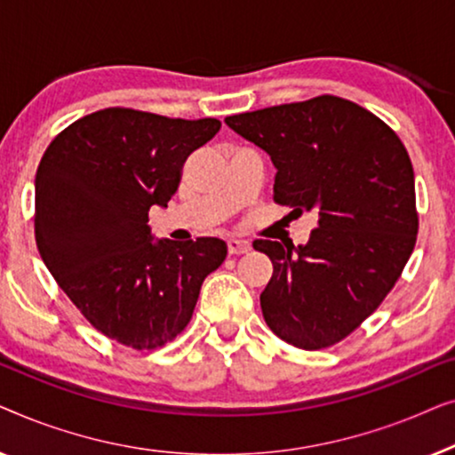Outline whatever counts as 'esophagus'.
I'll return each mask as SVG.
<instances>
[{
  "instance_id": "1",
  "label": "esophagus",
  "mask_w": 455,
  "mask_h": 455,
  "mask_svg": "<svg viewBox=\"0 0 455 455\" xmlns=\"http://www.w3.org/2000/svg\"><path fill=\"white\" fill-rule=\"evenodd\" d=\"M248 251H251V242L238 240V238H229L228 240V252L229 254H244Z\"/></svg>"
}]
</instances>
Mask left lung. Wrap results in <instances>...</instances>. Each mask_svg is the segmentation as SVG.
I'll use <instances>...</instances> for the list:
<instances>
[{"label": "left lung", "mask_w": 455, "mask_h": 455, "mask_svg": "<svg viewBox=\"0 0 455 455\" xmlns=\"http://www.w3.org/2000/svg\"><path fill=\"white\" fill-rule=\"evenodd\" d=\"M275 165L273 201L319 213L307 244L254 240L273 263L260 294L267 325L302 350L347 338L385 300L419 234L414 170L383 120L321 95L226 117Z\"/></svg>", "instance_id": "8db88e82"}]
</instances>
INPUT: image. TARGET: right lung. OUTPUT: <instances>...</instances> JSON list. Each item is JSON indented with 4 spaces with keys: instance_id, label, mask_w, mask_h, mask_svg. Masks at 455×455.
Segmentation results:
<instances>
[{
    "instance_id": "add662e5",
    "label": "right lung",
    "mask_w": 455,
    "mask_h": 455,
    "mask_svg": "<svg viewBox=\"0 0 455 455\" xmlns=\"http://www.w3.org/2000/svg\"><path fill=\"white\" fill-rule=\"evenodd\" d=\"M221 122L108 108L55 136L35 178L43 263L97 331L134 350L176 339L204 277L226 260L220 238L153 242L148 209L167 207L184 161Z\"/></svg>"
}]
</instances>
